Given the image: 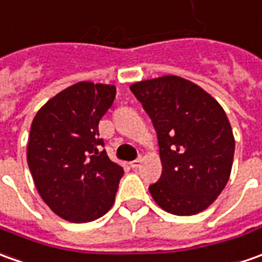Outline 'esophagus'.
Returning a JSON list of instances; mask_svg holds the SVG:
<instances>
[{
  "instance_id": "esophagus-1",
  "label": "esophagus",
  "mask_w": 262,
  "mask_h": 262,
  "mask_svg": "<svg viewBox=\"0 0 262 262\" xmlns=\"http://www.w3.org/2000/svg\"><path fill=\"white\" fill-rule=\"evenodd\" d=\"M140 163H142V158H138L136 161L130 162V166H132V168H133V169H138L139 166H140Z\"/></svg>"
}]
</instances>
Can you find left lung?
Returning a JSON list of instances; mask_svg holds the SVG:
<instances>
[{"mask_svg":"<svg viewBox=\"0 0 262 262\" xmlns=\"http://www.w3.org/2000/svg\"><path fill=\"white\" fill-rule=\"evenodd\" d=\"M152 119L159 142L161 179L149 186L155 202L173 215H195L228 182L235 140L224 108L195 83L178 76L130 86Z\"/></svg>","mask_w":262,"mask_h":262,"instance_id":"left-lung-1","label":"left lung"}]
</instances>
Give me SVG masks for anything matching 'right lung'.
Instances as JSON below:
<instances>
[{
  "label": "right lung",
  "mask_w": 262,
  "mask_h": 262,
  "mask_svg": "<svg viewBox=\"0 0 262 262\" xmlns=\"http://www.w3.org/2000/svg\"><path fill=\"white\" fill-rule=\"evenodd\" d=\"M116 87L80 81L64 89L34 117L27 162L35 188L53 212L70 222H90L115 204L123 168L108 159L99 122Z\"/></svg>",
  "instance_id": "obj_1"
}]
</instances>
